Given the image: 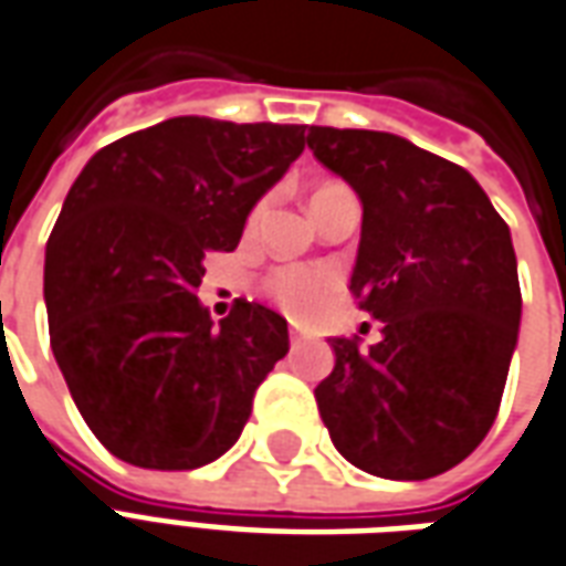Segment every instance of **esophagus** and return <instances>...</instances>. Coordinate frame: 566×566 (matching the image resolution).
I'll return each instance as SVG.
<instances>
[{"mask_svg":"<svg viewBox=\"0 0 566 566\" xmlns=\"http://www.w3.org/2000/svg\"><path fill=\"white\" fill-rule=\"evenodd\" d=\"M289 340H292V346H298V344H304V340H307V334L301 332L298 325H292V328H289Z\"/></svg>","mask_w":566,"mask_h":566,"instance_id":"34e87169","label":"esophagus"}]
</instances>
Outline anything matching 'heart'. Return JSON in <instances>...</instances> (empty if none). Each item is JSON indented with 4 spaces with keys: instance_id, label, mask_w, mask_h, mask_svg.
I'll return each instance as SVG.
<instances>
[{
    "instance_id": "b5f03b06",
    "label": "heart",
    "mask_w": 566,
    "mask_h": 566,
    "mask_svg": "<svg viewBox=\"0 0 566 566\" xmlns=\"http://www.w3.org/2000/svg\"><path fill=\"white\" fill-rule=\"evenodd\" d=\"M259 213H262V205L253 210V222L259 220ZM262 289H265V295L277 304L280 311L304 319V316H313L325 301L332 298L334 289H337V277L328 268L283 265L268 274Z\"/></svg>"
}]
</instances>
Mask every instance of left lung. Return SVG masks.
I'll list each match as a JSON object with an SVG mask.
<instances>
[{
    "mask_svg": "<svg viewBox=\"0 0 566 566\" xmlns=\"http://www.w3.org/2000/svg\"><path fill=\"white\" fill-rule=\"evenodd\" d=\"M307 147L361 198L349 289L382 340L334 337L316 403L337 452L428 480L480 447L501 407L522 292L501 213L461 165L389 132L311 126Z\"/></svg>",
    "mask_w": 566,
    "mask_h": 566,
    "instance_id": "obj_1",
    "label": "left lung"
}]
</instances>
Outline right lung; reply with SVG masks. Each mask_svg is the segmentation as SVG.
Instances as JSON below:
<instances>
[{"label": "right lung", "instance_id": "right-lung-1", "mask_svg": "<svg viewBox=\"0 0 566 566\" xmlns=\"http://www.w3.org/2000/svg\"><path fill=\"white\" fill-rule=\"evenodd\" d=\"M307 126L171 117L102 147L65 196L44 259L51 349L111 455L192 470L234 447L259 382L289 353L280 313L196 298L205 255L304 150Z\"/></svg>", "mask_w": 566, "mask_h": 566}]
</instances>
